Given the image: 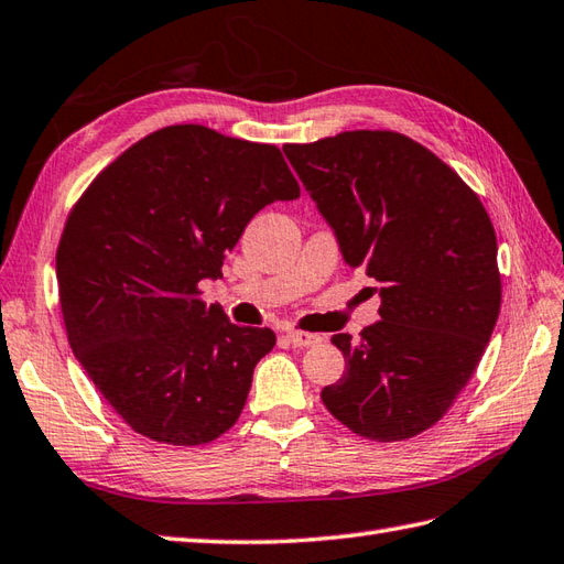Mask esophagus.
<instances>
[{
    "label": "esophagus",
    "mask_w": 564,
    "mask_h": 564,
    "mask_svg": "<svg viewBox=\"0 0 564 564\" xmlns=\"http://www.w3.org/2000/svg\"><path fill=\"white\" fill-rule=\"evenodd\" d=\"M284 337H286V343H290L292 347H314V345L321 343V335L304 333V330H290Z\"/></svg>",
    "instance_id": "1"
}]
</instances>
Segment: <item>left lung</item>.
Instances as JSON below:
<instances>
[{"label":"left lung","instance_id":"obj_1","mask_svg":"<svg viewBox=\"0 0 564 564\" xmlns=\"http://www.w3.org/2000/svg\"><path fill=\"white\" fill-rule=\"evenodd\" d=\"M349 268L377 280L379 318L321 391L335 420L373 442L410 440L470 381L502 304L492 221L470 187L405 134L355 130L284 144Z\"/></svg>","mask_w":564,"mask_h":564}]
</instances>
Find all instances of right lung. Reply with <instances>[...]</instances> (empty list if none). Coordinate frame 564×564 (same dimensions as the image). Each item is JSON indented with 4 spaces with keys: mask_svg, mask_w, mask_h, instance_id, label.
Returning <instances> with one entry per match:
<instances>
[{
    "mask_svg": "<svg viewBox=\"0 0 564 564\" xmlns=\"http://www.w3.org/2000/svg\"><path fill=\"white\" fill-rule=\"evenodd\" d=\"M299 183L272 144L171 124L132 144L69 212L57 248L74 357L137 434L215 442L239 420L270 328L234 325L199 299L227 250Z\"/></svg>",
    "mask_w": 564,
    "mask_h": 564,
    "instance_id": "add662e5",
    "label": "right lung"
}]
</instances>
